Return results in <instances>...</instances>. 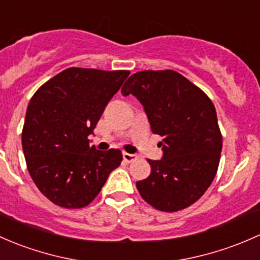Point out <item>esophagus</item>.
I'll return each instance as SVG.
<instances>
[{"instance_id":"esophagus-1","label":"esophagus","mask_w":260,"mask_h":260,"mask_svg":"<svg viewBox=\"0 0 260 260\" xmlns=\"http://www.w3.org/2000/svg\"><path fill=\"white\" fill-rule=\"evenodd\" d=\"M122 157H124V160L126 162H133L138 159V156H136L135 154H129V152H124V154H122Z\"/></svg>"}]
</instances>
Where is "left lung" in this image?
Instances as JSON below:
<instances>
[{
  "instance_id": "left-lung-1",
  "label": "left lung",
  "mask_w": 260,
  "mask_h": 260,
  "mask_svg": "<svg viewBox=\"0 0 260 260\" xmlns=\"http://www.w3.org/2000/svg\"><path fill=\"white\" fill-rule=\"evenodd\" d=\"M121 93L140 101L151 131L161 136V159H149L151 173L136 181L143 199L170 213L194 204L215 178L223 146L211 100L173 70L136 72Z\"/></svg>"
}]
</instances>
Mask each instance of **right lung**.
Instances as JSON below:
<instances>
[{
	"label": "right lung",
	"instance_id": "right-lung-1",
	"mask_svg": "<svg viewBox=\"0 0 260 260\" xmlns=\"http://www.w3.org/2000/svg\"><path fill=\"white\" fill-rule=\"evenodd\" d=\"M129 74L70 68L32 96L22 149L32 180L53 204L68 209L89 205L121 162L119 149L101 151L87 138Z\"/></svg>",
	"mask_w": 260,
	"mask_h": 260
}]
</instances>
